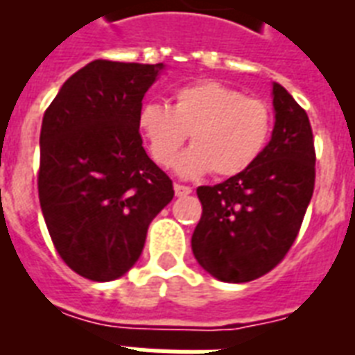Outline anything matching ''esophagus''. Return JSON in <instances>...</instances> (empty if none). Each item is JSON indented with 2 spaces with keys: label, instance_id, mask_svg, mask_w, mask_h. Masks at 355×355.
Wrapping results in <instances>:
<instances>
[{
  "label": "esophagus",
  "instance_id": "34e87169",
  "mask_svg": "<svg viewBox=\"0 0 355 355\" xmlns=\"http://www.w3.org/2000/svg\"><path fill=\"white\" fill-rule=\"evenodd\" d=\"M174 192H175V196H189L192 192L191 187H187V185H180V183H175L174 185Z\"/></svg>",
  "mask_w": 355,
  "mask_h": 355
}]
</instances>
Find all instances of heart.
Wrapping results in <instances>:
<instances>
[{
  "mask_svg": "<svg viewBox=\"0 0 355 355\" xmlns=\"http://www.w3.org/2000/svg\"><path fill=\"white\" fill-rule=\"evenodd\" d=\"M139 129L150 155L170 166L189 133L194 144L175 161L183 178L213 174L227 178L248 170L265 152L272 133L270 107L218 81L180 87L172 105L146 103L139 111Z\"/></svg>",
  "mask_w": 355,
  "mask_h": 355,
  "instance_id": "b5f03b06",
  "label": "heart"
}]
</instances>
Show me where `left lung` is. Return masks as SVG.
<instances>
[{
  "instance_id": "8db88e82",
  "label": "left lung",
  "mask_w": 355,
  "mask_h": 355,
  "mask_svg": "<svg viewBox=\"0 0 355 355\" xmlns=\"http://www.w3.org/2000/svg\"><path fill=\"white\" fill-rule=\"evenodd\" d=\"M274 129L248 170L198 187L202 218L192 254L220 282L244 283L270 272L295 243L315 189V146L307 112L272 83Z\"/></svg>"
}]
</instances>
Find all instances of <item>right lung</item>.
Instances as JSON below:
<instances>
[{
    "mask_svg": "<svg viewBox=\"0 0 355 355\" xmlns=\"http://www.w3.org/2000/svg\"><path fill=\"white\" fill-rule=\"evenodd\" d=\"M163 70V62L92 60L66 79L44 112V220L62 261L92 282L116 279L139 261L150 222L174 198L137 123Z\"/></svg>",
    "mask_w": 355,
    "mask_h": 355,
    "instance_id": "1",
    "label": "right lung"
}]
</instances>
